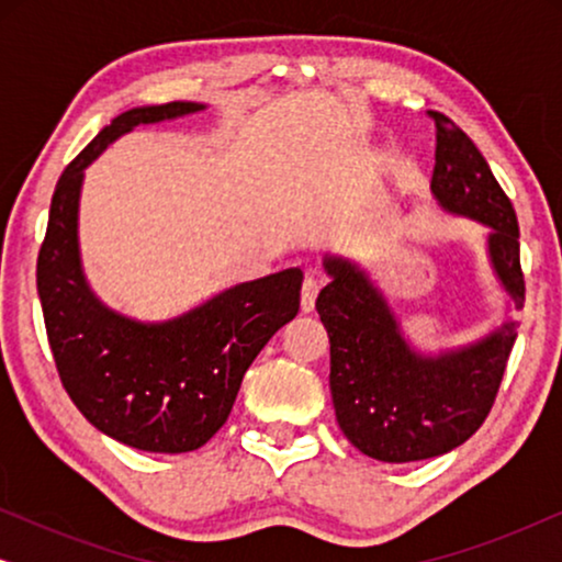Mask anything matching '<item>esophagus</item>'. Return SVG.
Instances as JSON below:
<instances>
[{"label": "esophagus", "instance_id": "obj_1", "mask_svg": "<svg viewBox=\"0 0 562 562\" xmlns=\"http://www.w3.org/2000/svg\"><path fill=\"white\" fill-rule=\"evenodd\" d=\"M319 294V281L314 276H306L302 283V312H312L314 302H317Z\"/></svg>", "mask_w": 562, "mask_h": 562}]
</instances>
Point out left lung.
I'll use <instances>...</instances> for the list:
<instances>
[{
  "label": "left lung",
  "mask_w": 562,
  "mask_h": 562,
  "mask_svg": "<svg viewBox=\"0 0 562 562\" xmlns=\"http://www.w3.org/2000/svg\"><path fill=\"white\" fill-rule=\"evenodd\" d=\"M429 117L437 127L432 194L448 212L491 227V266L519 310L525 273L509 196L456 122L442 112ZM325 268L333 281L319 291L317 312L329 335V391L345 437L383 463L437 458L463 445L494 406L517 325L504 322L468 348L419 356L366 271L342 258H325Z\"/></svg>",
  "instance_id": "obj_1"
}]
</instances>
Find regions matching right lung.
I'll return each mask as SVG.
<instances>
[{
	"instance_id": "right-lung-1",
	"label": "right lung",
	"mask_w": 562,
	"mask_h": 562,
	"mask_svg": "<svg viewBox=\"0 0 562 562\" xmlns=\"http://www.w3.org/2000/svg\"><path fill=\"white\" fill-rule=\"evenodd\" d=\"M199 110L168 102L117 114L60 173L37 252L45 333L66 394L99 432L148 452L196 450L225 425L245 371L296 317L304 279L286 268L237 283L160 325L122 317L91 294L76 235L83 168L133 127Z\"/></svg>"
}]
</instances>
